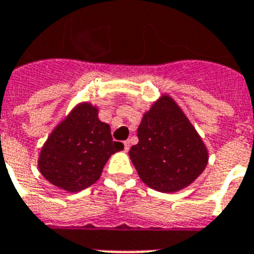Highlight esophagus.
<instances>
[{"label":"esophagus","instance_id":"1","mask_svg":"<svg viewBox=\"0 0 254 254\" xmlns=\"http://www.w3.org/2000/svg\"><path fill=\"white\" fill-rule=\"evenodd\" d=\"M129 148H130V142H129V140H125V142H124V149H125V151H129Z\"/></svg>","mask_w":254,"mask_h":254}]
</instances>
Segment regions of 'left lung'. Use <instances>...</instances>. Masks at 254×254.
Listing matches in <instances>:
<instances>
[{
	"instance_id": "8db88e82",
	"label": "left lung",
	"mask_w": 254,
	"mask_h": 254,
	"mask_svg": "<svg viewBox=\"0 0 254 254\" xmlns=\"http://www.w3.org/2000/svg\"><path fill=\"white\" fill-rule=\"evenodd\" d=\"M136 135L139 142L130 148V160L140 180L154 190H182L208 164L206 144L169 94H162L143 114Z\"/></svg>"
}]
</instances>
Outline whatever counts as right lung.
Segmentation results:
<instances>
[{
    "mask_svg": "<svg viewBox=\"0 0 254 254\" xmlns=\"http://www.w3.org/2000/svg\"><path fill=\"white\" fill-rule=\"evenodd\" d=\"M123 149V143L112 140L110 125L98 119V107L80 102L51 131L38 169L52 185L76 193L100 179L109 158Z\"/></svg>",
    "mask_w": 254,
    "mask_h": 254,
    "instance_id": "1",
    "label": "right lung"
}]
</instances>
